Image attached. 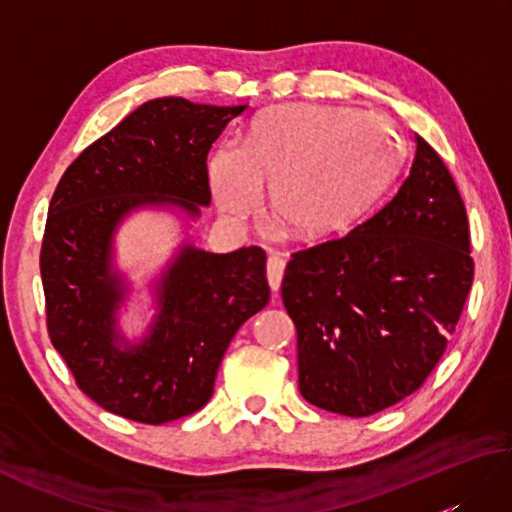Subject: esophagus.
I'll return each instance as SVG.
<instances>
[{"label": "esophagus", "instance_id": "34e87169", "mask_svg": "<svg viewBox=\"0 0 512 512\" xmlns=\"http://www.w3.org/2000/svg\"><path fill=\"white\" fill-rule=\"evenodd\" d=\"M284 270H286V259H284V255L273 253V255L268 257L266 275H268V286H270V290H273V292L279 290L281 279H284Z\"/></svg>", "mask_w": 512, "mask_h": 512}]
</instances>
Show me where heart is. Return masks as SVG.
<instances>
[{
    "label": "heart",
    "mask_w": 512,
    "mask_h": 512,
    "mask_svg": "<svg viewBox=\"0 0 512 512\" xmlns=\"http://www.w3.org/2000/svg\"><path fill=\"white\" fill-rule=\"evenodd\" d=\"M398 162L385 116L347 107L279 105L259 114L244 145L220 143L209 182L220 209L244 220L262 198L303 237L341 233L369 211Z\"/></svg>",
    "instance_id": "obj_1"
}]
</instances>
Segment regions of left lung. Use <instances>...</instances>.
Returning <instances> with one entry per match:
<instances>
[{"label": "left lung", "instance_id": "1", "mask_svg": "<svg viewBox=\"0 0 512 512\" xmlns=\"http://www.w3.org/2000/svg\"><path fill=\"white\" fill-rule=\"evenodd\" d=\"M409 176L343 237L292 255L281 299L297 328L299 391L365 418L413 394L438 365L473 284L466 209L413 134Z\"/></svg>", "mask_w": 512, "mask_h": 512}]
</instances>
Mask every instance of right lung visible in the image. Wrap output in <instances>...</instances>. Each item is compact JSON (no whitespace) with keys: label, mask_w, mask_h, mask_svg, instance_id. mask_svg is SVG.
<instances>
[{"label":"right lung","mask_w":512,"mask_h":512,"mask_svg":"<svg viewBox=\"0 0 512 512\" xmlns=\"http://www.w3.org/2000/svg\"><path fill=\"white\" fill-rule=\"evenodd\" d=\"M246 107L147 101L85 149L52 195L41 244L50 341L83 394L116 416L162 424L202 409L228 343L270 299L259 246L217 255L184 242L154 284L147 334L134 343L118 332L129 281L114 270L116 228L140 209L195 220L211 204L209 149Z\"/></svg>","instance_id":"right-lung-1"}]
</instances>
